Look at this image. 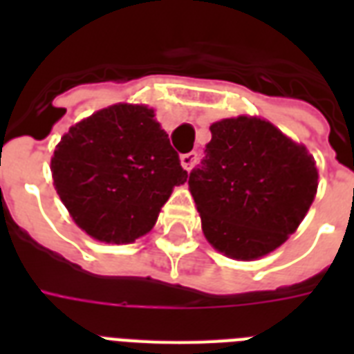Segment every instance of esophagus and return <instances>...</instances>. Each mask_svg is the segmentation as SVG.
I'll list each match as a JSON object with an SVG mask.
<instances>
[{"label":"esophagus","instance_id":"obj_1","mask_svg":"<svg viewBox=\"0 0 354 354\" xmlns=\"http://www.w3.org/2000/svg\"><path fill=\"white\" fill-rule=\"evenodd\" d=\"M196 160H198V154H196V152H187V154L180 156V163H182V167L185 171H191L194 167V163H196Z\"/></svg>","mask_w":354,"mask_h":354}]
</instances>
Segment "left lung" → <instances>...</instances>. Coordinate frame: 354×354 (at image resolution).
Wrapping results in <instances>:
<instances>
[{
    "mask_svg": "<svg viewBox=\"0 0 354 354\" xmlns=\"http://www.w3.org/2000/svg\"><path fill=\"white\" fill-rule=\"evenodd\" d=\"M189 191L209 244L236 261L274 252L307 215L318 191L316 161L272 122L222 119L209 127Z\"/></svg>",
    "mask_w": 354,
    "mask_h": 354,
    "instance_id": "left-lung-1",
    "label": "left lung"
}]
</instances>
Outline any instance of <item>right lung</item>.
<instances>
[{"instance_id":"right-lung-1","label":"right lung","mask_w":354,"mask_h":354,"mask_svg":"<svg viewBox=\"0 0 354 354\" xmlns=\"http://www.w3.org/2000/svg\"><path fill=\"white\" fill-rule=\"evenodd\" d=\"M51 172L75 224L112 244L149 233L174 185L187 182L154 110L127 102L69 128L53 154Z\"/></svg>"}]
</instances>
